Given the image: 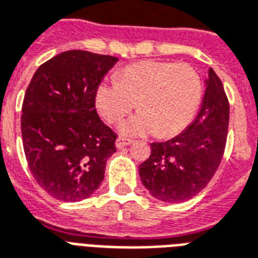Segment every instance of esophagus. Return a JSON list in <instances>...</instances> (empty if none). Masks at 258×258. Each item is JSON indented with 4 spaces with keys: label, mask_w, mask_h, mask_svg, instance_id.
<instances>
[{
    "label": "esophagus",
    "mask_w": 258,
    "mask_h": 258,
    "mask_svg": "<svg viewBox=\"0 0 258 258\" xmlns=\"http://www.w3.org/2000/svg\"><path fill=\"white\" fill-rule=\"evenodd\" d=\"M132 140L131 139H125V137H118L117 141H115V147L117 148H123L126 145H131Z\"/></svg>",
    "instance_id": "obj_1"
}]
</instances>
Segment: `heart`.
Listing matches in <instances>:
<instances>
[{"instance_id": "heart-1", "label": "heart", "mask_w": 258, "mask_h": 258, "mask_svg": "<svg viewBox=\"0 0 258 258\" xmlns=\"http://www.w3.org/2000/svg\"><path fill=\"white\" fill-rule=\"evenodd\" d=\"M202 98L199 74L187 63L144 60L123 67L118 81L99 83L95 105L107 122L115 123L137 106L141 111L123 121L126 135L171 137L181 132L197 113Z\"/></svg>"}]
</instances>
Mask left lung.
<instances>
[{
    "mask_svg": "<svg viewBox=\"0 0 258 258\" xmlns=\"http://www.w3.org/2000/svg\"><path fill=\"white\" fill-rule=\"evenodd\" d=\"M229 101L214 70H209L201 110L183 133L152 143L139 173L152 197L168 203L199 194L217 172L226 147Z\"/></svg>",
    "mask_w": 258,
    "mask_h": 258,
    "instance_id": "obj_1",
    "label": "left lung"
}]
</instances>
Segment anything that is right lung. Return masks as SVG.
Listing matches in <instances>:
<instances>
[{"label":"right lung","mask_w":258,"mask_h":258,"mask_svg":"<svg viewBox=\"0 0 258 258\" xmlns=\"http://www.w3.org/2000/svg\"><path fill=\"white\" fill-rule=\"evenodd\" d=\"M117 57L71 49L43 63L25 91L21 135L37 184L57 201L97 191L117 135L95 110V91Z\"/></svg>","instance_id":"1"}]
</instances>
